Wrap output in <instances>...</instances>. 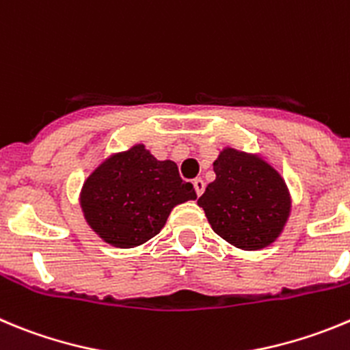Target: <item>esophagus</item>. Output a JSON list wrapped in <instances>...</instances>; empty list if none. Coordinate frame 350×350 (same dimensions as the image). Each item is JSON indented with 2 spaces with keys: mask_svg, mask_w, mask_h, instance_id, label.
I'll list each match as a JSON object with an SVG mask.
<instances>
[{
  "mask_svg": "<svg viewBox=\"0 0 350 350\" xmlns=\"http://www.w3.org/2000/svg\"><path fill=\"white\" fill-rule=\"evenodd\" d=\"M192 184H194V191H196L198 196H201V194L204 192V180H203V178H196V180L192 182Z\"/></svg>",
  "mask_w": 350,
  "mask_h": 350,
  "instance_id": "obj_1",
  "label": "esophagus"
}]
</instances>
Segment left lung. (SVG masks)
<instances>
[{"mask_svg": "<svg viewBox=\"0 0 350 350\" xmlns=\"http://www.w3.org/2000/svg\"><path fill=\"white\" fill-rule=\"evenodd\" d=\"M215 180L198 204L211 229L241 250H260L283 230L290 196L281 175L258 156L224 149L213 163Z\"/></svg>", "mask_w": 350, "mask_h": 350, "instance_id": "1", "label": "left lung"}]
</instances>
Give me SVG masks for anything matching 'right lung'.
Here are the masks:
<instances>
[{
	"label": "right lung",
	"mask_w": 350,
	"mask_h": 350,
	"mask_svg": "<svg viewBox=\"0 0 350 350\" xmlns=\"http://www.w3.org/2000/svg\"><path fill=\"white\" fill-rule=\"evenodd\" d=\"M196 200L173 161H158L144 146L105 159L83 185L85 219L105 243L133 248L154 238L173 206Z\"/></svg>",
	"instance_id": "obj_1"
}]
</instances>
